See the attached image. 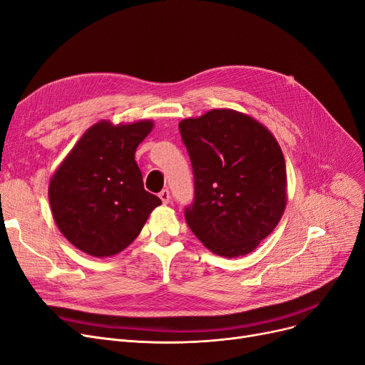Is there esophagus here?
I'll use <instances>...</instances> for the list:
<instances>
[{
    "label": "esophagus",
    "instance_id": "34e87169",
    "mask_svg": "<svg viewBox=\"0 0 365 365\" xmlns=\"http://www.w3.org/2000/svg\"><path fill=\"white\" fill-rule=\"evenodd\" d=\"M160 198H161V201L164 202V204H168L170 202V191L168 189H163V191L160 192Z\"/></svg>",
    "mask_w": 365,
    "mask_h": 365
}]
</instances>
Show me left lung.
<instances>
[{
	"instance_id": "1",
	"label": "left lung",
	"mask_w": 365,
	"mask_h": 365,
	"mask_svg": "<svg viewBox=\"0 0 365 365\" xmlns=\"http://www.w3.org/2000/svg\"><path fill=\"white\" fill-rule=\"evenodd\" d=\"M194 168L195 197L185 210L197 239L237 258L270 235L287 207V165L272 131L252 116L213 108L179 122Z\"/></svg>"
}]
</instances>
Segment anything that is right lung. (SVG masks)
Instances as JSON below:
<instances>
[{
  "instance_id": "right-lung-1",
  "label": "right lung",
  "mask_w": 365,
  "mask_h": 365,
  "mask_svg": "<svg viewBox=\"0 0 365 365\" xmlns=\"http://www.w3.org/2000/svg\"><path fill=\"white\" fill-rule=\"evenodd\" d=\"M153 120L93 123L51 178L49 202L56 227L91 257L107 258L128 247L161 204L143 186L134 160Z\"/></svg>"
}]
</instances>
